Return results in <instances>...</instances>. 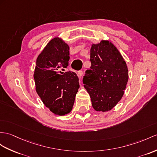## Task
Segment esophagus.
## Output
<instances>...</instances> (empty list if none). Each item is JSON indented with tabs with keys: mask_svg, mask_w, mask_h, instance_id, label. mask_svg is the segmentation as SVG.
Listing matches in <instances>:
<instances>
[{
	"mask_svg": "<svg viewBox=\"0 0 157 157\" xmlns=\"http://www.w3.org/2000/svg\"><path fill=\"white\" fill-rule=\"evenodd\" d=\"M77 75H78V76L79 78H81V76L83 75V72L82 71H78V73H77Z\"/></svg>",
	"mask_w": 157,
	"mask_h": 157,
	"instance_id": "obj_1",
	"label": "esophagus"
}]
</instances>
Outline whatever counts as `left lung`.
<instances>
[{
    "label": "left lung",
    "instance_id": "left-lung-1",
    "mask_svg": "<svg viewBox=\"0 0 157 157\" xmlns=\"http://www.w3.org/2000/svg\"><path fill=\"white\" fill-rule=\"evenodd\" d=\"M90 69L83 78L84 87L89 94L96 111L113 109L123 97L128 80L127 63L111 42L102 40L92 44Z\"/></svg>",
    "mask_w": 157,
    "mask_h": 157
}]
</instances>
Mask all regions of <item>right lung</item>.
Returning a JSON list of instances; mask_svg holds the SVG:
<instances>
[{"label": "right lung", "mask_w": 157, "mask_h": 157, "mask_svg": "<svg viewBox=\"0 0 157 157\" xmlns=\"http://www.w3.org/2000/svg\"><path fill=\"white\" fill-rule=\"evenodd\" d=\"M69 59V46L58 36L48 42L36 59V91L46 107L56 115L71 111L79 89L75 72H59L60 68H67Z\"/></svg>", "instance_id": "right-lung-1"}]
</instances>
